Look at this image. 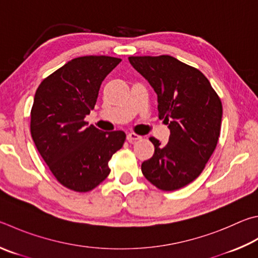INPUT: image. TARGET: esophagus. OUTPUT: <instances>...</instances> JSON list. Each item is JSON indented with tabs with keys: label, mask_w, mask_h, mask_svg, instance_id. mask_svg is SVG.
Instances as JSON below:
<instances>
[{
	"label": "esophagus",
	"mask_w": 258,
	"mask_h": 258,
	"mask_svg": "<svg viewBox=\"0 0 258 258\" xmlns=\"http://www.w3.org/2000/svg\"><path fill=\"white\" fill-rule=\"evenodd\" d=\"M142 137L137 133H128L127 134V141L128 142H133V141H138V140H141Z\"/></svg>",
	"instance_id": "34e87169"
}]
</instances>
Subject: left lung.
Returning <instances> with one entry per match:
<instances>
[{
  "label": "left lung",
  "mask_w": 258,
  "mask_h": 258,
  "mask_svg": "<svg viewBox=\"0 0 258 258\" xmlns=\"http://www.w3.org/2000/svg\"><path fill=\"white\" fill-rule=\"evenodd\" d=\"M128 60L154 89L159 118L170 130L165 147L150 138L154 153L141 170L157 188L179 189L201 175L217 148L221 100L200 70L172 56H130Z\"/></svg>",
  "instance_id": "obj_1"
}]
</instances>
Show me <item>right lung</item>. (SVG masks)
I'll list each match as a JSON object with an SVG mask.
<instances>
[{"mask_svg":"<svg viewBox=\"0 0 258 258\" xmlns=\"http://www.w3.org/2000/svg\"><path fill=\"white\" fill-rule=\"evenodd\" d=\"M111 56L73 58L44 79L36 90L30 133L41 158L64 187L91 190L109 175L108 162L123 147V131L102 132L88 126L101 82L119 64Z\"/></svg>","mask_w":258,"mask_h":258,"instance_id":"1","label":"right lung"}]
</instances>
